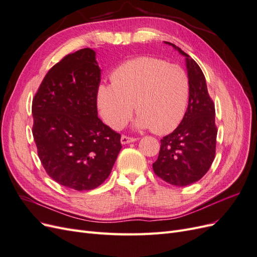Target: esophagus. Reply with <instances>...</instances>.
Instances as JSON below:
<instances>
[{
    "mask_svg": "<svg viewBox=\"0 0 257 257\" xmlns=\"http://www.w3.org/2000/svg\"><path fill=\"white\" fill-rule=\"evenodd\" d=\"M135 141H136V138H134V137H130V136H126V135H122L121 136V144L122 145L134 143Z\"/></svg>",
    "mask_w": 257,
    "mask_h": 257,
    "instance_id": "esophagus-1",
    "label": "esophagus"
}]
</instances>
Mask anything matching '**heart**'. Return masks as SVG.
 <instances>
[{
    "label": "heart",
    "instance_id": "heart-1",
    "mask_svg": "<svg viewBox=\"0 0 257 257\" xmlns=\"http://www.w3.org/2000/svg\"><path fill=\"white\" fill-rule=\"evenodd\" d=\"M111 84H100L97 104L104 121L121 128L134 106L136 126L165 134L183 119L190 97V79L184 69L153 57L123 62L110 75Z\"/></svg>",
    "mask_w": 257,
    "mask_h": 257
}]
</instances>
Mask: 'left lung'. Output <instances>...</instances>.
<instances>
[{
    "instance_id": "obj_1",
    "label": "left lung",
    "mask_w": 257,
    "mask_h": 257,
    "mask_svg": "<svg viewBox=\"0 0 257 257\" xmlns=\"http://www.w3.org/2000/svg\"><path fill=\"white\" fill-rule=\"evenodd\" d=\"M172 45L186 58L190 79L189 105L178 127L161 139L154 174L165 182L186 186L203 178L215 157V108L210 97L206 78L198 64L189 54Z\"/></svg>"
}]
</instances>
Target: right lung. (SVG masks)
Here are the masks:
<instances>
[{
    "label": "right lung",
    "mask_w": 257,
    "mask_h": 257,
    "mask_svg": "<svg viewBox=\"0 0 257 257\" xmlns=\"http://www.w3.org/2000/svg\"><path fill=\"white\" fill-rule=\"evenodd\" d=\"M100 69L95 51L69 53L46 74L32 102V133L46 173L77 191L97 188L110 175L121 135L97 116Z\"/></svg>",
    "instance_id": "obj_1"
}]
</instances>
